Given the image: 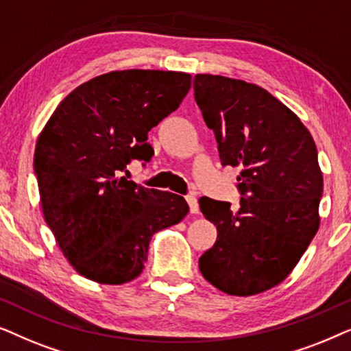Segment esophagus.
Segmentation results:
<instances>
[{
    "label": "esophagus",
    "instance_id": "34e87169",
    "mask_svg": "<svg viewBox=\"0 0 351 351\" xmlns=\"http://www.w3.org/2000/svg\"><path fill=\"white\" fill-rule=\"evenodd\" d=\"M186 200H188V204H189V210H191V213H199V202H197V199H195V195L194 194H189V195H186Z\"/></svg>",
    "mask_w": 351,
    "mask_h": 351
}]
</instances>
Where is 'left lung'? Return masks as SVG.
I'll list each match as a JSON object with an SVG mask.
<instances>
[{
  "label": "left lung",
  "instance_id": "obj_1",
  "mask_svg": "<svg viewBox=\"0 0 351 351\" xmlns=\"http://www.w3.org/2000/svg\"><path fill=\"white\" fill-rule=\"evenodd\" d=\"M194 97L223 165L242 168L236 212L230 202L199 200L218 231L199 258L200 273L230 295H255L291 274L319 228L316 144L289 107L252 83L199 73Z\"/></svg>",
  "mask_w": 351,
  "mask_h": 351
}]
</instances>
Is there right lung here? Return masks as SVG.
Here are the masks:
<instances>
[{"label":"right lung","instance_id":"add662e5","mask_svg":"<svg viewBox=\"0 0 351 351\" xmlns=\"http://www.w3.org/2000/svg\"><path fill=\"white\" fill-rule=\"evenodd\" d=\"M191 75L115 70L62 99L35 147L41 208L65 258L82 276L123 284L143 273L149 242L180 223L188 204L123 176L133 158L149 162L147 133L176 110Z\"/></svg>","mask_w":351,"mask_h":351}]
</instances>
